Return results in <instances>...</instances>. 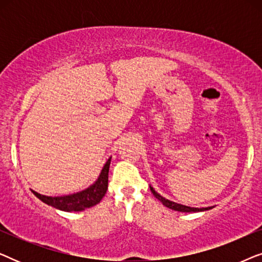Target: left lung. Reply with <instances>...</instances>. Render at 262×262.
<instances>
[{
  "label": "left lung",
  "mask_w": 262,
  "mask_h": 262,
  "mask_svg": "<svg viewBox=\"0 0 262 262\" xmlns=\"http://www.w3.org/2000/svg\"><path fill=\"white\" fill-rule=\"evenodd\" d=\"M150 189H151L152 194L155 195L156 198L159 199L164 206L169 207V209H171V210L180 211V212H198V211H205V210L211 209V207H202V209H198V207H189V206H186V205H181V204H177L174 202H170V200H168L166 198H163L162 195H160L159 193L155 192V189H154L152 187H150Z\"/></svg>",
  "instance_id": "obj_1"
}]
</instances>
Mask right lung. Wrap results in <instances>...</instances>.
Listing matches in <instances>:
<instances>
[{"instance_id":"add662e5","label":"right lung","mask_w":262,"mask_h":262,"mask_svg":"<svg viewBox=\"0 0 262 262\" xmlns=\"http://www.w3.org/2000/svg\"><path fill=\"white\" fill-rule=\"evenodd\" d=\"M111 159L107 161L105 167L101 170V174L94 185L88 187L84 191L75 193V194L64 195V196H46L34 192V195L41 200L42 203L48 204L56 209L67 211H83L89 207L95 206L100 203V200L106 194L107 187H108V170H110Z\"/></svg>"}]
</instances>
